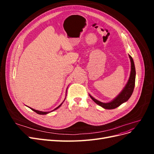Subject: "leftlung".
Here are the masks:
<instances>
[{
  "label": "left lung",
  "mask_w": 154,
  "mask_h": 154,
  "mask_svg": "<svg viewBox=\"0 0 154 154\" xmlns=\"http://www.w3.org/2000/svg\"><path fill=\"white\" fill-rule=\"evenodd\" d=\"M128 57L130 60V63H131V71H130V77L128 78V80L127 83V84L125 85V86L123 88V90L120 92V93L117 96L114 97L112 100L109 102L103 103V102L100 101L99 100L95 99L94 97H92L90 94H88L90 97H91V99L94 101L96 104L100 105L101 107H103L105 109H114L117 108V107H118L123 103L127 102L132 94V92L134 91V88L135 87V81H136V72L133 58L130 54H128Z\"/></svg>",
  "instance_id": "8db88e82"
}]
</instances>
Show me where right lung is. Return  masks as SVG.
<instances>
[{"label":"right lung","instance_id":"add662e5","mask_svg":"<svg viewBox=\"0 0 154 154\" xmlns=\"http://www.w3.org/2000/svg\"><path fill=\"white\" fill-rule=\"evenodd\" d=\"M66 96H67V91H66V97H65V99H64V100L63 101V102L62 103L60 104L58 106H57V108H55L54 110H51V111H49V112H44V111H40V110H35V109H32V108H31V107H29V106H28L29 109H31L32 110H33L34 112H35L36 113H37V114H40V115H45V114H49V113H50V112H53V111H54V110H57V109H58L59 107H60L62 106V105L63 104V103L64 102V101L66 100Z\"/></svg>","mask_w":154,"mask_h":154}]
</instances>
